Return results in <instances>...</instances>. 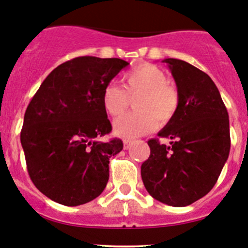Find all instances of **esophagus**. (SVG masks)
I'll use <instances>...</instances> for the list:
<instances>
[{
  "mask_svg": "<svg viewBox=\"0 0 248 248\" xmlns=\"http://www.w3.org/2000/svg\"><path fill=\"white\" fill-rule=\"evenodd\" d=\"M131 147V141L130 140H124V149L128 150Z\"/></svg>",
  "mask_w": 248,
  "mask_h": 248,
  "instance_id": "34e87169",
  "label": "esophagus"
}]
</instances>
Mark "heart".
Segmentation results:
<instances>
[{"mask_svg": "<svg viewBox=\"0 0 248 248\" xmlns=\"http://www.w3.org/2000/svg\"><path fill=\"white\" fill-rule=\"evenodd\" d=\"M123 86L109 82L104 87L102 102L107 112L118 117L125 112L130 97L135 101L136 112L128 113L114 122V133L125 139H136L150 133L176 115L179 104L177 91L169 85L165 72L151 63H142L123 76Z\"/></svg>", "mask_w": 248, "mask_h": 248, "instance_id": "1", "label": "heart"}]
</instances>
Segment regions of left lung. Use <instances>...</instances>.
I'll list each match as a JSON object with an SVG mask.
<instances>
[{
  "instance_id": "obj_1",
  "label": "left lung",
  "mask_w": 248,
  "mask_h": 248,
  "mask_svg": "<svg viewBox=\"0 0 248 248\" xmlns=\"http://www.w3.org/2000/svg\"><path fill=\"white\" fill-rule=\"evenodd\" d=\"M177 85V113L147 141L150 156L141 178L152 198L172 206H187L203 198L217 183L230 152L228 109L213 79L190 63L165 59Z\"/></svg>"
}]
</instances>
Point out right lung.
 <instances>
[{"label":"right lung","instance_id":"right-lung-1","mask_svg":"<svg viewBox=\"0 0 248 248\" xmlns=\"http://www.w3.org/2000/svg\"><path fill=\"white\" fill-rule=\"evenodd\" d=\"M129 62L79 56L47 75L24 114L20 144L29 177L59 204L76 206L97 198L109 179V158L120 139L101 141L112 131L103 90Z\"/></svg>","mask_w":248,"mask_h":248}]
</instances>
